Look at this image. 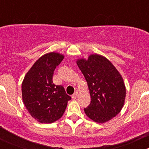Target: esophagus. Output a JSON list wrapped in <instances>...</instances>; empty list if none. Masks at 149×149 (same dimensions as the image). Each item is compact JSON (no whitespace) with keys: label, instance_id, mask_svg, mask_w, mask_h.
Listing matches in <instances>:
<instances>
[{"label":"esophagus","instance_id":"1","mask_svg":"<svg viewBox=\"0 0 149 149\" xmlns=\"http://www.w3.org/2000/svg\"><path fill=\"white\" fill-rule=\"evenodd\" d=\"M78 97H79V94H78V92H75L74 94L72 95V99H73V100H76Z\"/></svg>","mask_w":149,"mask_h":149}]
</instances>
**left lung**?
<instances>
[{
	"label": "left lung",
	"mask_w": 149,
	"mask_h": 149,
	"mask_svg": "<svg viewBox=\"0 0 149 149\" xmlns=\"http://www.w3.org/2000/svg\"><path fill=\"white\" fill-rule=\"evenodd\" d=\"M79 69L85 77L91 103L84 108L87 117L98 123L110 120L124 105L126 88L120 73L102 55L92 54L88 59H78Z\"/></svg>",
	"instance_id": "1"
}]
</instances>
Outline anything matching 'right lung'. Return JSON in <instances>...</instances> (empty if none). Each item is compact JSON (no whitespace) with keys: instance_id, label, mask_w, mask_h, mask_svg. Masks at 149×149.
Returning a JSON list of instances; mask_svg holds the SVG:
<instances>
[{"instance_id":"right-lung-1","label":"right lung","mask_w":149,"mask_h":149,"mask_svg":"<svg viewBox=\"0 0 149 149\" xmlns=\"http://www.w3.org/2000/svg\"><path fill=\"white\" fill-rule=\"evenodd\" d=\"M64 55L52 52L40 57L24 76L22 99L29 113L41 123H52L63 115L71 97L52 82L54 70Z\"/></svg>"}]
</instances>
